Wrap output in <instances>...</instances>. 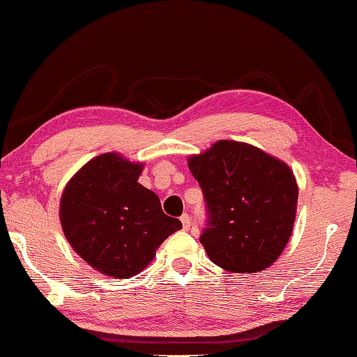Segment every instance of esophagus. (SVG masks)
Listing matches in <instances>:
<instances>
[{"label": "esophagus", "instance_id": "obj_1", "mask_svg": "<svg viewBox=\"0 0 357 357\" xmlns=\"http://www.w3.org/2000/svg\"><path fill=\"white\" fill-rule=\"evenodd\" d=\"M181 222H183V228L184 229H189L190 228V215L189 214L181 215Z\"/></svg>", "mask_w": 357, "mask_h": 357}]
</instances>
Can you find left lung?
Instances as JSON below:
<instances>
[{"mask_svg": "<svg viewBox=\"0 0 357 357\" xmlns=\"http://www.w3.org/2000/svg\"><path fill=\"white\" fill-rule=\"evenodd\" d=\"M206 203L200 234L208 257L229 273L273 264L293 231L298 184L289 167L245 143L220 140L189 159Z\"/></svg>", "mask_w": 357, "mask_h": 357, "instance_id": "8db88e82", "label": "left lung"}]
</instances>
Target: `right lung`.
Returning <instances> with one entry per match:
<instances>
[{
  "instance_id": "1",
  "label": "right lung",
  "mask_w": 357,
  "mask_h": 357,
  "mask_svg": "<svg viewBox=\"0 0 357 357\" xmlns=\"http://www.w3.org/2000/svg\"><path fill=\"white\" fill-rule=\"evenodd\" d=\"M140 164L113 153L89 160L66 185L59 204L63 231L78 255L99 273L129 279L155 249L183 228L159 197L138 184Z\"/></svg>"
}]
</instances>
